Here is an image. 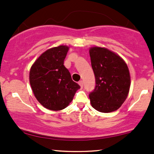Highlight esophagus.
I'll return each mask as SVG.
<instances>
[{
	"mask_svg": "<svg viewBox=\"0 0 154 154\" xmlns=\"http://www.w3.org/2000/svg\"><path fill=\"white\" fill-rule=\"evenodd\" d=\"M78 83H79V85H80L81 88H83V85H84V82H83L82 80H80Z\"/></svg>",
	"mask_w": 154,
	"mask_h": 154,
	"instance_id": "esophagus-1",
	"label": "esophagus"
}]
</instances>
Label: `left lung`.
I'll return each mask as SVG.
<instances>
[{
	"mask_svg": "<svg viewBox=\"0 0 154 154\" xmlns=\"http://www.w3.org/2000/svg\"><path fill=\"white\" fill-rule=\"evenodd\" d=\"M95 88L89 95L92 107L101 112L117 110L128 97L131 77L126 63L106 48L90 49Z\"/></svg>",
	"mask_w": 154,
	"mask_h": 154,
	"instance_id": "left-lung-1",
	"label": "left lung"
}]
</instances>
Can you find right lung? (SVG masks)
Returning a JSON list of instances; mask_svg holds the SVG:
<instances>
[{
	"instance_id": "right-lung-1",
	"label": "right lung",
	"mask_w": 154,
	"mask_h": 154,
	"mask_svg": "<svg viewBox=\"0 0 154 154\" xmlns=\"http://www.w3.org/2000/svg\"><path fill=\"white\" fill-rule=\"evenodd\" d=\"M68 50L67 46L63 45L48 49L31 67L29 82L32 91L37 100L49 110L65 108L80 88L64 65Z\"/></svg>"
}]
</instances>
